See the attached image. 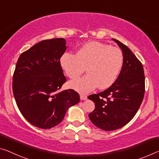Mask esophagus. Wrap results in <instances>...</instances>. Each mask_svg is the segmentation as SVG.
<instances>
[{
	"label": "esophagus",
	"instance_id": "1",
	"mask_svg": "<svg viewBox=\"0 0 159 159\" xmlns=\"http://www.w3.org/2000/svg\"><path fill=\"white\" fill-rule=\"evenodd\" d=\"M80 100H87L88 98H87V95L81 94L80 95Z\"/></svg>",
	"mask_w": 159,
	"mask_h": 159
}]
</instances>
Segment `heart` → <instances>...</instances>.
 <instances>
[{
    "label": "heart",
    "mask_w": 159,
    "mask_h": 159,
    "mask_svg": "<svg viewBox=\"0 0 159 159\" xmlns=\"http://www.w3.org/2000/svg\"><path fill=\"white\" fill-rule=\"evenodd\" d=\"M61 68L70 79H75L85 70L87 75L73 80L69 86L85 93L95 89L111 86L117 80L123 64L120 49L99 42H90L80 47L76 54L65 53L60 59Z\"/></svg>",
    "instance_id": "obj_1"
}]
</instances>
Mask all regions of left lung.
<instances>
[{"label":"left lung","mask_w":159,"mask_h":159,"mask_svg":"<svg viewBox=\"0 0 159 159\" xmlns=\"http://www.w3.org/2000/svg\"><path fill=\"white\" fill-rule=\"evenodd\" d=\"M122 49L123 64L119 76L103 92L89 95L95 110L89 115L96 127L112 131L129 122L142 104L145 91L142 64L126 45L112 39Z\"/></svg>","instance_id":"8db88e82"}]
</instances>
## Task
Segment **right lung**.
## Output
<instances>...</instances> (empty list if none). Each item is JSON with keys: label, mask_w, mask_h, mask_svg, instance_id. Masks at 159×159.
<instances>
[{"label": "right lung", "mask_w": 159, "mask_h": 159, "mask_svg": "<svg viewBox=\"0 0 159 159\" xmlns=\"http://www.w3.org/2000/svg\"><path fill=\"white\" fill-rule=\"evenodd\" d=\"M66 40H43L22 53L12 77V91L21 114L41 129L59 125L70 107L80 101L74 90L58 93L66 81L60 59Z\"/></svg>", "instance_id": "add662e5"}]
</instances>
